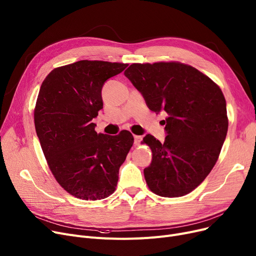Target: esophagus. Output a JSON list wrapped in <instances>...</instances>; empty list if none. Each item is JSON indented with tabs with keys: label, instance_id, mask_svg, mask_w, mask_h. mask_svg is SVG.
I'll list each match as a JSON object with an SVG mask.
<instances>
[{
	"label": "esophagus",
	"instance_id": "34e87169",
	"mask_svg": "<svg viewBox=\"0 0 256 256\" xmlns=\"http://www.w3.org/2000/svg\"><path fill=\"white\" fill-rule=\"evenodd\" d=\"M134 139H135V145H139L140 142L142 141V136L135 135V136H134Z\"/></svg>",
	"mask_w": 256,
	"mask_h": 256
}]
</instances>
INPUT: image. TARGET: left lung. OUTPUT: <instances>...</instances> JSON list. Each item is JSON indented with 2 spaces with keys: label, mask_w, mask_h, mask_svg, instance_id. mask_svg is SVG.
<instances>
[{
  "label": "left lung",
  "mask_w": 256,
  "mask_h": 256,
  "mask_svg": "<svg viewBox=\"0 0 256 256\" xmlns=\"http://www.w3.org/2000/svg\"><path fill=\"white\" fill-rule=\"evenodd\" d=\"M124 76L147 106L167 113V136L160 143L146 135L152 160L144 169L150 190L162 197L192 192L219 158L228 130L226 102L220 87L195 67L178 61L132 63Z\"/></svg>",
  "instance_id": "1"
}]
</instances>
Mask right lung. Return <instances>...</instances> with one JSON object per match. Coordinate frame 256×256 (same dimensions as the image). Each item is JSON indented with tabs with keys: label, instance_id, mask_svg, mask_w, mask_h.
Wrapping results in <instances>:
<instances>
[{
	"label": "right lung",
	"instance_id": "obj_1",
	"mask_svg": "<svg viewBox=\"0 0 256 256\" xmlns=\"http://www.w3.org/2000/svg\"><path fill=\"white\" fill-rule=\"evenodd\" d=\"M128 65L80 60L52 70L40 87L34 124L46 163L63 189L82 200L114 193L119 168L132 146L130 132L98 134L92 122L102 109L104 83Z\"/></svg>",
	"mask_w": 256,
	"mask_h": 256
}]
</instances>
